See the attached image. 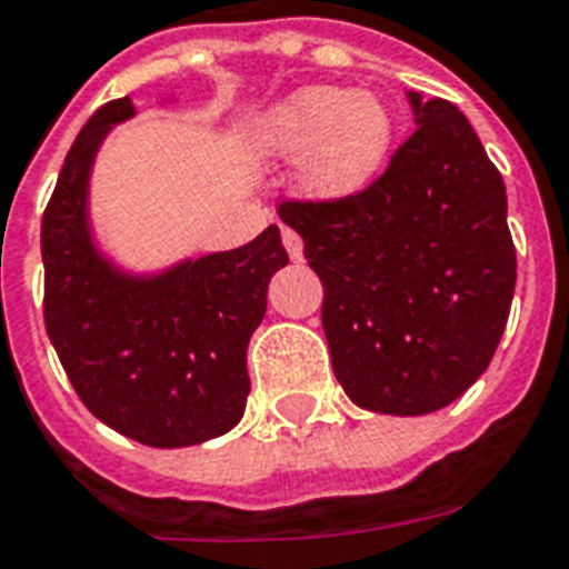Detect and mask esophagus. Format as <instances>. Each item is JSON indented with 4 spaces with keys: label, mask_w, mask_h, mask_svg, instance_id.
Segmentation results:
<instances>
[{
    "label": "esophagus",
    "mask_w": 569,
    "mask_h": 569,
    "mask_svg": "<svg viewBox=\"0 0 569 569\" xmlns=\"http://www.w3.org/2000/svg\"><path fill=\"white\" fill-rule=\"evenodd\" d=\"M281 243L288 249L290 261H302V237L293 228H288V224H281Z\"/></svg>",
    "instance_id": "34e87169"
}]
</instances>
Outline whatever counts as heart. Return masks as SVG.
Returning a JSON list of instances; mask_svg holds the SVG:
<instances>
[{
    "label": "heart",
    "mask_w": 569,
    "mask_h": 569,
    "mask_svg": "<svg viewBox=\"0 0 569 569\" xmlns=\"http://www.w3.org/2000/svg\"><path fill=\"white\" fill-rule=\"evenodd\" d=\"M395 142L389 106L371 91L308 86L261 116L252 148L297 157V187L311 201H347L371 187Z\"/></svg>",
    "instance_id": "1"
}]
</instances>
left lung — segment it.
<instances>
[{
  "label": "left lung",
  "mask_w": 569,
  "mask_h": 569,
  "mask_svg": "<svg viewBox=\"0 0 569 569\" xmlns=\"http://www.w3.org/2000/svg\"><path fill=\"white\" fill-rule=\"evenodd\" d=\"M416 133L377 183L281 204L323 281L332 371L356 407L427 416L457 400L501 341L517 284L508 196L466 116L407 91Z\"/></svg>",
  "instance_id": "left-lung-1"
}]
</instances>
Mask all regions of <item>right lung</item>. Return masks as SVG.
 <instances>
[{"label": "right lung", "instance_id": "1", "mask_svg": "<svg viewBox=\"0 0 569 569\" xmlns=\"http://www.w3.org/2000/svg\"><path fill=\"white\" fill-rule=\"evenodd\" d=\"M130 97L88 118L41 222L43 320L73 389L106 427L151 448L228 433L249 398L246 350L288 252L270 224L252 243L162 270H130L91 222V171Z\"/></svg>", "mask_w": 569, "mask_h": 569}]
</instances>
